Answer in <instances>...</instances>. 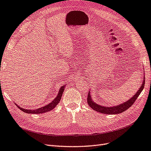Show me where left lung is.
Returning a JSON list of instances; mask_svg holds the SVG:
<instances>
[{"instance_id":"obj_1","label":"left lung","mask_w":151,"mask_h":151,"mask_svg":"<svg viewBox=\"0 0 151 151\" xmlns=\"http://www.w3.org/2000/svg\"><path fill=\"white\" fill-rule=\"evenodd\" d=\"M145 78H144V80L142 81V84L141 86L140 87L139 89L137 91L134 96H132L130 99L128 100L127 101H125L122 104H120V105H117V106H112V107H106L101 106V105L98 104L94 102L92 99H91V96L90 95V91L88 95V103L89 106L92 108L94 110L96 111L99 113H101L103 114H108V115H115V114H120L123 111H125L127 109H129L132 104H133L135 101H136L137 98H138L140 94L142 93V91L143 90L144 88L145 84Z\"/></svg>"}]
</instances>
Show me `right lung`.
Returning <instances> with one entry per match:
<instances>
[{
    "label": "right lung",
    "instance_id": "add662e5",
    "mask_svg": "<svg viewBox=\"0 0 151 151\" xmlns=\"http://www.w3.org/2000/svg\"><path fill=\"white\" fill-rule=\"evenodd\" d=\"M64 89H65V86H62L61 88H60V90H59V92L58 93V94H57V96L55 98L53 101L50 103L46 105V106H45L43 107H42V108H38L36 109H24L22 108H21L20 106H17V105L16 104V106L19 108L21 111H22L24 113H34V114H39V113H45V112H48V111H50V110H52V109H53L55 107L57 104L60 102V99H61V98H62V94H63V91H64Z\"/></svg>",
    "mask_w": 151,
    "mask_h": 151
}]
</instances>
